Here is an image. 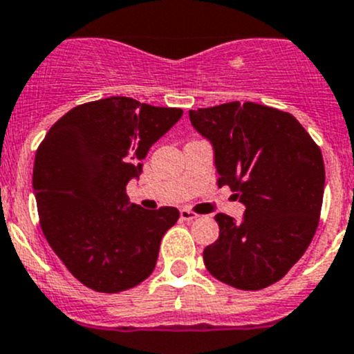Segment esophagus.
<instances>
[{"instance_id":"obj_1","label":"esophagus","mask_w":354,"mask_h":354,"mask_svg":"<svg viewBox=\"0 0 354 354\" xmlns=\"http://www.w3.org/2000/svg\"><path fill=\"white\" fill-rule=\"evenodd\" d=\"M180 216H181V219H183V221H194V219L198 218L197 212L190 211V209H181Z\"/></svg>"}]
</instances>
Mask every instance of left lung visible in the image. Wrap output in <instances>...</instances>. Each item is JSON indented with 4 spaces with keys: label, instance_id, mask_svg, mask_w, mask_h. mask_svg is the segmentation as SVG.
Returning <instances> with one entry per match:
<instances>
[{
    "label": "left lung",
    "instance_id": "1",
    "mask_svg": "<svg viewBox=\"0 0 354 354\" xmlns=\"http://www.w3.org/2000/svg\"><path fill=\"white\" fill-rule=\"evenodd\" d=\"M214 147L219 187L245 205L242 221L219 214V236L204 249L207 272L240 290L279 282L306 252L320 221L325 166L322 150L289 112L230 104L190 111Z\"/></svg>",
    "mask_w": 354,
    "mask_h": 354
}]
</instances>
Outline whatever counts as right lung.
<instances>
[{
	"instance_id": "obj_1",
	"label": "right lung",
	"mask_w": 354,
	"mask_h": 354,
	"mask_svg": "<svg viewBox=\"0 0 354 354\" xmlns=\"http://www.w3.org/2000/svg\"><path fill=\"white\" fill-rule=\"evenodd\" d=\"M181 115V109L128 97L102 98L62 115L37 147L32 188L41 230L88 289L122 292L156 268L160 240L180 211L131 204L126 185Z\"/></svg>"
}]
</instances>
